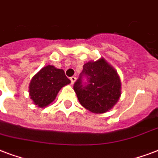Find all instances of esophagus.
Returning <instances> with one entry per match:
<instances>
[{"label":"esophagus","mask_w":158,"mask_h":158,"mask_svg":"<svg viewBox=\"0 0 158 158\" xmlns=\"http://www.w3.org/2000/svg\"><path fill=\"white\" fill-rule=\"evenodd\" d=\"M70 80H71V84L73 85V84H74V82L76 81V77H74V76H72V77L70 78Z\"/></svg>","instance_id":"obj_1"}]
</instances>
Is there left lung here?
Here are the masks:
<instances>
[{
  "label": "left lung",
  "mask_w": 158,
  "mask_h": 158,
  "mask_svg": "<svg viewBox=\"0 0 158 158\" xmlns=\"http://www.w3.org/2000/svg\"><path fill=\"white\" fill-rule=\"evenodd\" d=\"M87 79L84 83L82 79ZM79 103L97 114L107 112L121 94V83L117 72L104 58L84 64L79 78L73 85Z\"/></svg>",
  "instance_id": "obj_1"
}]
</instances>
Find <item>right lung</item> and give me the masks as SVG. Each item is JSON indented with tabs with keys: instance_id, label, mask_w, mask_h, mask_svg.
Returning <instances> with one entry per match:
<instances>
[{
	"instance_id": "obj_1",
	"label": "right lung",
	"mask_w": 158,
	"mask_h": 158,
	"mask_svg": "<svg viewBox=\"0 0 158 158\" xmlns=\"http://www.w3.org/2000/svg\"><path fill=\"white\" fill-rule=\"evenodd\" d=\"M70 84L63 69L48 65L36 73L29 85V95L36 106L43 108L55 100L58 91Z\"/></svg>"
}]
</instances>
